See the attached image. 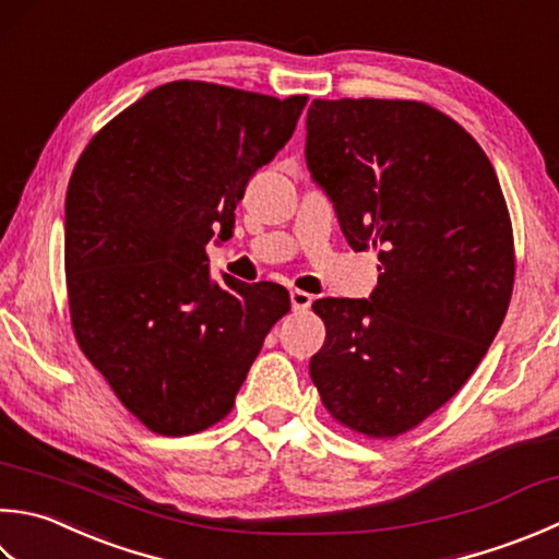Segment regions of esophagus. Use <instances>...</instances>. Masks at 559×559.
Listing matches in <instances>:
<instances>
[{
    "label": "esophagus",
    "instance_id": "1",
    "mask_svg": "<svg viewBox=\"0 0 559 559\" xmlns=\"http://www.w3.org/2000/svg\"><path fill=\"white\" fill-rule=\"evenodd\" d=\"M290 305L293 310H308L312 305V295L305 290H290Z\"/></svg>",
    "mask_w": 559,
    "mask_h": 559
}]
</instances>
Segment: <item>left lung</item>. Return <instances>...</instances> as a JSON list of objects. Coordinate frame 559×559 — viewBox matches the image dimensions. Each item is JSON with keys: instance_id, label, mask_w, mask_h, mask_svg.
<instances>
[{"instance_id": "obj_1", "label": "left lung", "mask_w": 559, "mask_h": 559, "mask_svg": "<svg viewBox=\"0 0 559 559\" xmlns=\"http://www.w3.org/2000/svg\"><path fill=\"white\" fill-rule=\"evenodd\" d=\"M305 162L356 251L380 261L370 298H322L312 382L336 421L373 439L451 400L495 342L513 290V235L495 167L419 102L314 98Z\"/></svg>"}]
</instances>
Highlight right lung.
<instances>
[{
	"mask_svg": "<svg viewBox=\"0 0 559 559\" xmlns=\"http://www.w3.org/2000/svg\"><path fill=\"white\" fill-rule=\"evenodd\" d=\"M308 96L169 82L82 152L64 201L74 336L123 407L162 436L233 409L269 330L278 283H215L205 247L229 239L249 179L290 140Z\"/></svg>",
	"mask_w": 559,
	"mask_h": 559,
	"instance_id": "obj_1",
	"label": "right lung"
}]
</instances>
